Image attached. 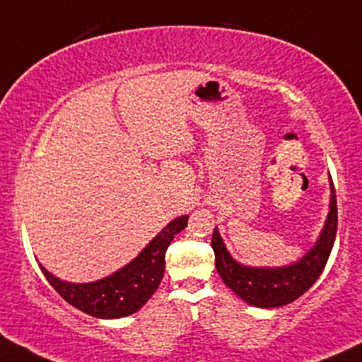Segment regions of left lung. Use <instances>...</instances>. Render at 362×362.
Returning a JSON list of instances; mask_svg holds the SVG:
<instances>
[{
    "instance_id": "obj_1",
    "label": "left lung",
    "mask_w": 362,
    "mask_h": 362,
    "mask_svg": "<svg viewBox=\"0 0 362 362\" xmlns=\"http://www.w3.org/2000/svg\"><path fill=\"white\" fill-rule=\"evenodd\" d=\"M332 197H329V213L317 241L298 262L283 267H246L232 258L227 251L226 243L220 238V232L213 230L211 248L215 251V267L223 283L246 303L262 309L283 307L295 302L312 284L317 281L332 253L334 235H337L338 213L337 194L332 177Z\"/></svg>"
}]
</instances>
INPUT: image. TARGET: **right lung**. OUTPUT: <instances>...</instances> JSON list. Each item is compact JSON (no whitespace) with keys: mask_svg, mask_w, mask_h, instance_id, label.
Listing matches in <instances>:
<instances>
[{"mask_svg":"<svg viewBox=\"0 0 362 362\" xmlns=\"http://www.w3.org/2000/svg\"><path fill=\"white\" fill-rule=\"evenodd\" d=\"M187 215L171 220L154 239L135 257L111 276L95 283H67L40 265L55 291L85 314L100 319H117L135 314L158 290L165 274V255L175 234L187 227Z\"/></svg>","mask_w":362,"mask_h":362,"instance_id":"right-lung-1","label":"right lung"}]
</instances>
